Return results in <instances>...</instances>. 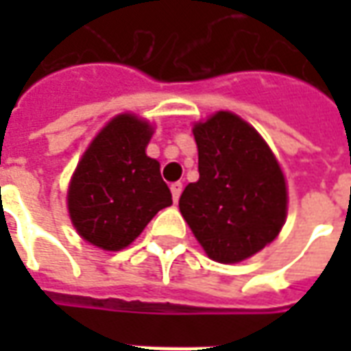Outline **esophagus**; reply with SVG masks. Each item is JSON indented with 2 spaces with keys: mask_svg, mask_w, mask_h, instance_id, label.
Instances as JSON below:
<instances>
[{
  "mask_svg": "<svg viewBox=\"0 0 351 351\" xmlns=\"http://www.w3.org/2000/svg\"><path fill=\"white\" fill-rule=\"evenodd\" d=\"M171 193H173V201H178L180 199V193H182V184L180 182H175L171 184Z\"/></svg>",
  "mask_w": 351,
  "mask_h": 351,
  "instance_id": "34e87169",
  "label": "esophagus"
}]
</instances>
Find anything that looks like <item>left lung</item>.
<instances>
[{
  "mask_svg": "<svg viewBox=\"0 0 351 351\" xmlns=\"http://www.w3.org/2000/svg\"><path fill=\"white\" fill-rule=\"evenodd\" d=\"M199 180L178 206L208 258L237 263L272 243L287 210L286 180L258 131L220 110L193 128Z\"/></svg>",
  "mask_w": 351,
  "mask_h": 351,
  "instance_id": "8db88e82",
  "label": "left lung"
}]
</instances>
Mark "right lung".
Instances as JSON below:
<instances>
[{"instance_id": "obj_1", "label": "right lung", "mask_w": 351, "mask_h": 351, "mask_svg": "<svg viewBox=\"0 0 351 351\" xmlns=\"http://www.w3.org/2000/svg\"><path fill=\"white\" fill-rule=\"evenodd\" d=\"M150 137L148 122L116 116L77 165L67 206L79 235L93 246L122 250L161 208L173 205L160 163L145 152Z\"/></svg>"}]
</instances>
